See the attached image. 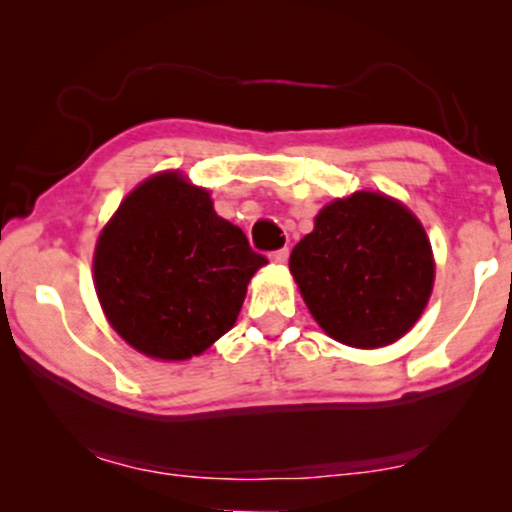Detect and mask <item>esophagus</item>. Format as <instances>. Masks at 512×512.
I'll return each mask as SVG.
<instances>
[{
  "mask_svg": "<svg viewBox=\"0 0 512 512\" xmlns=\"http://www.w3.org/2000/svg\"><path fill=\"white\" fill-rule=\"evenodd\" d=\"M270 261L275 263V265H284L286 261H289V249H279V251H275V254L270 256Z\"/></svg>",
  "mask_w": 512,
  "mask_h": 512,
  "instance_id": "1",
  "label": "esophagus"
}]
</instances>
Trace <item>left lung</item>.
<instances>
[{"mask_svg":"<svg viewBox=\"0 0 512 512\" xmlns=\"http://www.w3.org/2000/svg\"><path fill=\"white\" fill-rule=\"evenodd\" d=\"M289 270L321 331L356 349L401 340L436 282L422 221L382 191H354L321 207Z\"/></svg>","mask_w":512,"mask_h":512,"instance_id":"8db88e82","label":"left lung"}]
</instances>
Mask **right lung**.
Wrapping results in <instances>:
<instances>
[{
	"mask_svg": "<svg viewBox=\"0 0 512 512\" xmlns=\"http://www.w3.org/2000/svg\"><path fill=\"white\" fill-rule=\"evenodd\" d=\"M268 263L184 172L151 174L95 242L93 284L109 326L139 354L188 361L235 326Z\"/></svg>",
	"mask_w": 512,
	"mask_h": 512,
	"instance_id": "obj_1",
	"label": "right lung"
}]
</instances>
